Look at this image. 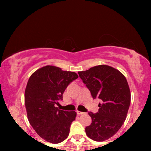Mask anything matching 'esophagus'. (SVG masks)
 <instances>
[{"label": "esophagus", "instance_id": "esophagus-1", "mask_svg": "<svg viewBox=\"0 0 151 151\" xmlns=\"http://www.w3.org/2000/svg\"><path fill=\"white\" fill-rule=\"evenodd\" d=\"M84 113H83V112H81V111H77V114L78 115H83Z\"/></svg>", "mask_w": 151, "mask_h": 151}]
</instances>
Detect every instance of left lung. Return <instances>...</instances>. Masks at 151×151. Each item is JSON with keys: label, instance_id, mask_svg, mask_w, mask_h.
<instances>
[{"label": "left lung", "instance_id": "left-lung-1", "mask_svg": "<svg viewBox=\"0 0 151 151\" xmlns=\"http://www.w3.org/2000/svg\"><path fill=\"white\" fill-rule=\"evenodd\" d=\"M78 74L93 98L101 101L98 113L88 112L92 123L86 127V135L94 141H105L119 131L127 117L131 103L127 80L118 70L105 65Z\"/></svg>", "mask_w": 151, "mask_h": 151}]
</instances>
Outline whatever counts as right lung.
<instances>
[{
	"mask_svg": "<svg viewBox=\"0 0 151 151\" xmlns=\"http://www.w3.org/2000/svg\"><path fill=\"white\" fill-rule=\"evenodd\" d=\"M78 78L75 72L63 71L51 65L36 70L30 76L24 92L27 118L45 141L58 144L69 136L76 112L60 110L55 104L63 100L67 86Z\"/></svg>",
	"mask_w": 151,
	"mask_h": 151,
	"instance_id": "right-lung-1",
	"label": "right lung"
}]
</instances>
